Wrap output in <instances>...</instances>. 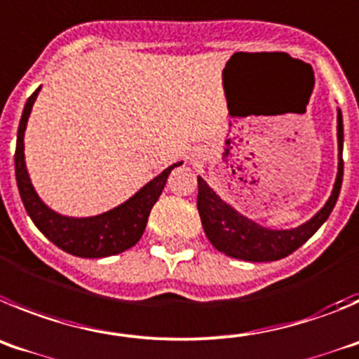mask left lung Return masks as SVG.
I'll return each mask as SVG.
<instances>
[{"label":"left lung","mask_w":359,"mask_h":359,"mask_svg":"<svg viewBox=\"0 0 359 359\" xmlns=\"http://www.w3.org/2000/svg\"><path fill=\"white\" fill-rule=\"evenodd\" d=\"M337 137H338V173L331 196L324 203V208L316 212L313 218L293 229H270L256 224L254 219L247 218L240 211H236L231 203L219 198L218 193L209 186L202 177H198V208L202 227L209 241L216 250L224 252L225 256L236 259L252 261H277L290 256L292 252L302 247L306 241L315 234L320 225L331 215L338 195H340L341 179H344V119L338 109L337 116Z\"/></svg>","instance_id":"left-lung-1"}]
</instances>
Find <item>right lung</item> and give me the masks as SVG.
Here are the masks:
<instances>
[{"label":"right lung","mask_w":359,"mask_h":359,"mask_svg":"<svg viewBox=\"0 0 359 359\" xmlns=\"http://www.w3.org/2000/svg\"><path fill=\"white\" fill-rule=\"evenodd\" d=\"M39 91L41 87H37L34 95L25 103L14 156L15 180H18L19 195H21L28 216L51 243L76 257H107L134 247L143 236L148 216L166 186L168 175L172 173L173 168L180 166L182 161L168 166L164 172L144 184L135 195L111 211L87 216V218L59 215L39 198L28 175L27 163H25V130H27L28 118H30Z\"/></svg>","instance_id":"1"}]
</instances>
